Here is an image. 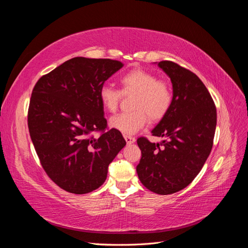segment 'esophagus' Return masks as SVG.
<instances>
[{
	"mask_svg": "<svg viewBox=\"0 0 248 248\" xmlns=\"http://www.w3.org/2000/svg\"><path fill=\"white\" fill-rule=\"evenodd\" d=\"M124 139H125V140H126V142L127 144H133L134 141H136V139H134L133 137H131V136H128V134H124Z\"/></svg>",
	"mask_w": 248,
	"mask_h": 248,
	"instance_id": "34e87169",
	"label": "esophagus"
}]
</instances>
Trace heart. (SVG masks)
<instances>
[{"mask_svg":"<svg viewBox=\"0 0 248 248\" xmlns=\"http://www.w3.org/2000/svg\"><path fill=\"white\" fill-rule=\"evenodd\" d=\"M122 92L109 85L99 90V99L102 107L109 112H116L122 93L136 92L131 108L133 110L122 112L109 120L112 128L124 134H133L144 127L150 118L151 121H159L169 111L172 102V91L167 81L157 79V77L147 70L136 68L120 78Z\"/></svg>","mask_w":248,"mask_h":248,"instance_id":"obj_1","label":"heart"}]
</instances>
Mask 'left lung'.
Returning <instances> with one entry per match:
<instances>
[{
    "instance_id": "obj_1",
    "label": "left lung",
    "mask_w": 248,
    "mask_h": 248,
    "mask_svg": "<svg viewBox=\"0 0 248 248\" xmlns=\"http://www.w3.org/2000/svg\"><path fill=\"white\" fill-rule=\"evenodd\" d=\"M159 68L172 85L171 106L151 131L160 144L138 139L141 158L137 172L141 184L158 194H171L188 186L204 166L213 146L216 108L202 81L171 61Z\"/></svg>"
}]
</instances>
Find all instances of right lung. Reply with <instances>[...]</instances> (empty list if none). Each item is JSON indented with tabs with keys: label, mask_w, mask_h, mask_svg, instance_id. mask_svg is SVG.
<instances>
[{
	"label": "right lung",
	"mask_w": 248,
	"mask_h": 248,
	"mask_svg": "<svg viewBox=\"0 0 248 248\" xmlns=\"http://www.w3.org/2000/svg\"><path fill=\"white\" fill-rule=\"evenodd\" d=\"M123 64L77 57L36 82L28 111L30 137L47 176L62 189L84 194L100 187L109 163L126 145L107 129L99 90ZM102 131L94 138L91 133Z\"/></svg>",
	"instance_id": "obj_1"
}]
</instances>
